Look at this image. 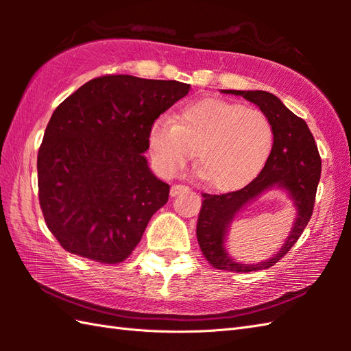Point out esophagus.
Listing matches in <instances>:
<instances>
[{
  "label": "esophagus",
  "mask_w": 351,
  "mask_h": 351,
  "mask_svg": "<svg viewBox=\"0 0 351 351\" xmlns=\"http://www.w3.org/2000/svg\"><path fill=\"white\" fill-rule=\"evenodd\" d=\"M185 191H189L187 185L175 184V185H171V187H170V196H178V195H181V193H185Z\"/></svg>",
  "instance_id": "1"
}]
</instances>
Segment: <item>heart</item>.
Here are the masks:
<instances>
[{"label": "heart", "mask_w": 351, "mask_h": 351, "mask_svg": "<svg viewBox=\"0 0 351 351\" xmlns=\"http://www.w3.org/2000/svg\"><path fill=\"white\" fill-rule=\"evenodd\" d=\"M149 151L164 176H175L197 149L204 176L219 190L250 182L265 164L273 143L268 117L258 108L219 98L185 106L176 122L160 117L149 130Z\"/></svg>", "instance_id": "obj_1"}]
</instances>
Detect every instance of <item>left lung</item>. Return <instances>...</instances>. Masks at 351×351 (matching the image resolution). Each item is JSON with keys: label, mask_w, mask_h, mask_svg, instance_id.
Segmentation results:
<instances>
[{"label": "left lung", "mask_w": 351, "mask_h": 351, "mask_svg": "<svg viewBox=\"0 0 351 351\" xmlns=\"http://www.w3.org/2000/svg\"><path fill=\"white\" fill-rule=\"evenodd\" d=\"M221 92L243 96L259 107L270 121L273 147L264 169L244 189L226 195L205 193L197 219V241L208 263L219 270L238 273L265 270L287 255L311 220L322 175V158L306 122L283 106L278 96L264 90ZM273 188L287 191L293 200L298 211L295 225L281 250L273 258L258 265L238 263L226 252L227 229L245 204L264 191Z\"/></svg>", "instance_id": "obj_1"}]
</instances>
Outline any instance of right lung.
Returning <instances> with one entry per match:
<instances>
[{
  "mask_svg": "<svg viewBox=\"0 0 351 351\" xmlns=\"http://www.w3.org/2000/svg\"><path fill=\"white\" fill-rule=\"evenodd\" d=\"M190 84L106 75L90 80L52 113L37 154L39 202L64 250L102 264L128 258L169 184L143 155L152 123Z\"/></svg>",
  "mask_w": 351,
  "mask_h": 351,
  "instance_id": "obj_1",
  "label": "right lung"
}]
</instances>
